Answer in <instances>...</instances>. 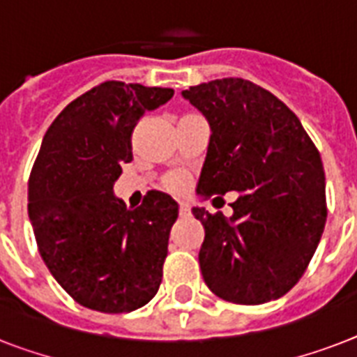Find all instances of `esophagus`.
Here are the masks:
<instances>
[{"mask_svg": "<svg viewBox=\"0 0 357 357\" xmlns=\"http://www.w3.org/2000/svg\"><path fill=\"white\" fill-rule=\"evenodd\" d=\"M189 215H190L189 204L181 202V204H179V217H189Z\"/></svg>", "mask_w": 357, "mask_h": 357, "instance_id": "obj_1", "label": "esophagus"}]
</instances>
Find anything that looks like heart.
Segmentation results:
<instances>
[{
	"label": "heart",
	"mask_w": 357,
	"mask_h": 357,
	"mask_svg": "<svg viewBox=\"0 0 357 357\" xmlns=\"http://www.w3.org/2000/svg\"><path fill=\"white\" fill-rule=\"evenodd\" d=\"M165 187L170 192H185L189 187V178L183 172H172L165 178Z\"/></svg>",
	"instance_id": "b5f03b06"
}]
</instances>
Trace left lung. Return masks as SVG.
I'll return each mask as SVG.
<instances>
[{
  "label": "left lung",
  "mask_w": 357,
  "mask_h": 357,
  "mask_svg": "<svg viewBox=\"0 0 357 357\" xmlns=\"http://www.w3.org/2000/svg\"><path fill=\"white\" fill-rule=\"evenodd\" d=\"M211 126L196 192L237 190L234 215L195 207L206 229L200 268L226 302L257 305L298 283L326 224L321 153L291 109L259 85L224 77L183 91Z\"/></svg>",
  "instance_id": "8db88e82"
}]
</instances>
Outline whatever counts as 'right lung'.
<instances>
[{"instance_id":"add662e5","label":"right lung","mask_w":357,"mask_h":357,"mask_svg":"<svg viewBox=\"0 0 357 357\" xmlns=\"http://www.w3.org/2000/svg\"><path fill=\"white\" fill-rule=\"evenodd\" d=\"M172 89L105 81L47 128L29 176V220L59 285L89 310L128 313L155 296L178 204L150 190L128 209L113 192L142 114Z\"/></svg>"}]
</instances>
